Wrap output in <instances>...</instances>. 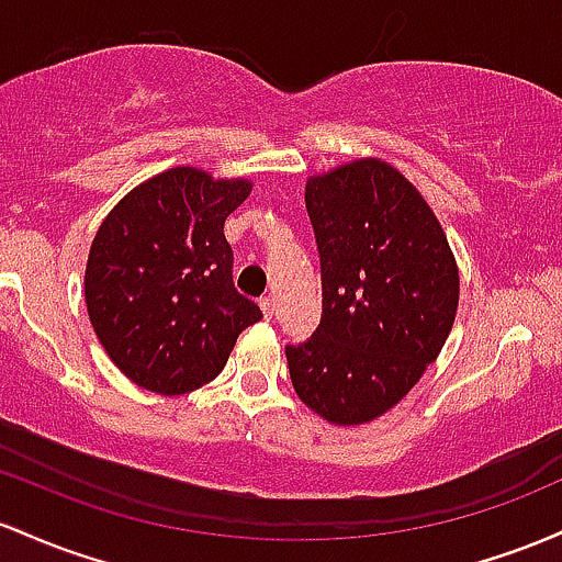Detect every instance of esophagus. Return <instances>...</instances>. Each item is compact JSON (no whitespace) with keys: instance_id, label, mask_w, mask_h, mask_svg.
<instances>
[{"instance_id":"esophagus-1","label":"esophagus","mask_w":562,"mask_h":562,"mask_svg":"<svg viewBox=\"0 0 562 562\" xmlns=\"http://www.w3.org/2000/svg\"><path fill=\"white\" fill-rule=\"evenodd\" d=\"M260 311H262L265 318H273V313H276V302L270 300V297H262V300H260Z\"/></svg>"}]
</instances>
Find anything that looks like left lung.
Masks as SVG:
<instances>
[{"mask_svg": "<svg viewBox=\"0 0 562 562\" xmlns=\"http://www.w3.org/2000/svg\"><path fill=\"white\" fill-rule=\"evenodd\" d=\"M305 206L321 255L324 313L286 345L300 401L339 427L406 398L453 326L459 268L417 186L393 164L356 159L307 178Z\"/></svg>", "mask_w": 562, "mask_h": 562, "instance_id": "obj_1", "label": "left lung"}]
</instances>
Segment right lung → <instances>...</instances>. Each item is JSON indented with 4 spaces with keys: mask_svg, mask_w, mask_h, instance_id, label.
<instances>
[{
    "mask_svg": "<svg viewBox=\"0 0 562 562\" xmlns=\"http://www.w3.org/2000/svg\"><path fill=\"white\" fill-rule=\"evenodd\" d=\"M251 180L172 167L100 223L85 270L92 329L127 380L159 395L212 382L238 334L262 318L233 286L223 225Z\"/></svg>",
    "mask_w": 562,
    "mask_h": 562,
    "instance_id": "1",
    "label": "right lung"
}]
</instances>
